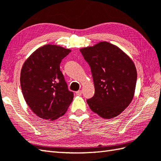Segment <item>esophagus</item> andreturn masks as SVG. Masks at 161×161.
I'll return each instance as SVG.
<instances>
[{
	"label": "esophagus",
	"mask_w": 161,
	"mask_h": 161,
	"mask_svg": "<svg viewBox=\"0 0 161 161\" xmlns=\"http://www.w3.org/2000/svg\"><path fill=\"white\" fill-rule=\"evenodd\" d=\"M76 94L77 95H81V94H82V91H81V90L77 91H76Z\"/></svg>",
	"instance_id": "34e87169"
}]
</instances>
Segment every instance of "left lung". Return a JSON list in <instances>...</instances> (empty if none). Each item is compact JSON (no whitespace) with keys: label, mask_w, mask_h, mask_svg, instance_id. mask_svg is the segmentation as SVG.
Listing matches in <instances>:
<instances>
[{"label":"left lung","mask_w":161,"mask_h":161,"mask_svg":"<svg viewBox=\"0 0 161 161\" xmlns=\"http://www.w3.org/2000/svg\"><path fill=\"white\" fill-rule=\"evenodd\" d=\"M90 66L95 94L88 99L90 108L100 117H116L128 107L134 95L137 71L133 61L113 44L100 42L80 50Z\"/></svg>","instance_id":"left-lung-1"}]
</instances>
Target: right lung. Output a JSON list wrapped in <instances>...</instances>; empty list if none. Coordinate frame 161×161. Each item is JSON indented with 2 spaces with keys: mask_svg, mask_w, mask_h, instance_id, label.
<instances>
[{
  "mask_svg": "<svg viewBox=\"0 0 161 161\" xmlns=\"http://www.w3.org/2000/svg\"><path fill=\"white\" fill-rule=\"evenodd\" d=\"M70 50L46 45L35 51L20 72V86L30 109L39 118L54 120L64 115L73 100L60 64Z\"/></svg>",
  "mask_w": 161,
  "mask_h": 161,
  "instance_id": "right-lung-1",
  "label": "right lung"
}]
</instances>
